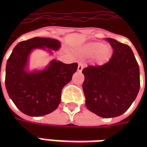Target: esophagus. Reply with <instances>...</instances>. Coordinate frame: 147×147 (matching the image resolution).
Listing matches in <instances>:
<instances>
[{"label": "esophagus", "mask_w": 147, "mask_h": 147, "mask_svg": "<svg viewBox=\"0 0 147 147\" xmlns=\"http://www.w3.org/2000/svg\"><path fill=\"white\" fill-rule=\"evenodd\" d=\"M83 67H84V64H83L82 62H80L79 64H78V71H82Z\"/></svg>", "instance_id": "obj_1"}]
</instances>
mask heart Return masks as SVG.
<instances>
[{
    "mask_svg": "<svg viewBox=\"0 0 147 147\" xmlns=\"http://www.w3.org/2000/svg\"><path fill=\"white\" fill-rule=\"evenodd\" d=\"M83 53L86 56L96 54V59L100 63H104L110 58L112 48L109 45H102L101 42H90L85 45L83 49Z\"/></svg>",
    "mask_w": 147,
    "mask_h": 147,
    "instance_id": "1",
    "label": "heart"
}]
</instances>
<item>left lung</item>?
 Listing matches in <instances>:
<instances>
[{"instance_id": "obj_1", "label": "left lung", "mask_w": 147, "mask_h": 147, "mask_svg": "<svg viewBox=\"0 0 147 147\" xmlns=\"http://www.w3.org/2000/svg\"><path fill=\"white\" fill-rule=\"evenodd\" d=\"M113 49L110 60L102 65H89L82 72L86 106L104 118L125 113L140 88L139 67L131 49L113 38H105Z\"/></svg>"}]
</instances>
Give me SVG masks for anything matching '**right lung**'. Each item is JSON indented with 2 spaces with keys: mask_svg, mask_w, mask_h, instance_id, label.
<instances>
[{
  "mask_svg": "<svg viewBox=\"0 0 147 147\" xmlns=\"http://www.w3.org/2000/svg\"><path fill=\"white\" fill-rule=\"evenodd\" d=\"M45 47L57 50L61 42L46 38L20 42L16 45L6 64L5 86L8 95L23 113L30 117L44 116L57 108L61 90L71 80L78 67L77 63L66 64L53 60L45 70L32 73L27 71L31 50Z\"/></svg>",
  "mask_w": 147,
  "mask_h": 147,
  "instance_id": "right-lung-1",
  "label": "right lung"
}]
</instances>
